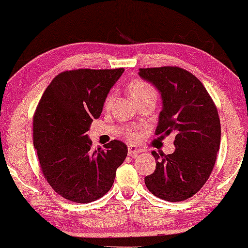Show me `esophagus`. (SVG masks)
<instances>
[{"label": "esophagus", "mask_w": 248, "mask_h": 248, "mask_svg": "<svg viewBox=\"0 0 248 248\" xmlns=\"http://www.w3.org/2000/svg\"><path fill=\"white\" fill-rule=\"evenodd\" d=\"M141 152H142V149L134 147V145H128V155H130L131 157H134V155H137L138 154H141Z\"/></svg>", "instance_id": "1"}]
</instances>
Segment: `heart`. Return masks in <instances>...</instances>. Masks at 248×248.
<instances>
[{
  "label": "heart",
  "mask_w": 248,
  "mask_h": 248,
  "mask_svg": "<svg viewBox=\"0 0 248 248\" xmlns=\"http://www.w3.org/2000/svg\"><path fill=\"white\" fill-rule=\"evenodd\" d=\"M127 91L128 93H130V96L133 98L134 101L143 99V98L149 96H155V90L154 89V87H152L150 83H148L147 81L141 79L131 80L127 84ZM113 99V93H109L106 97L104 103V107L106 108V109H108V108L111 106ZM126 135L131 141H137L139 137H140V133H139L138 131H128Z\"/></svg>",
  "instance_id": "heart-1"
}]
</instances>
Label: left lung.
<instances>
[{
  "instance_id": "8db88e82",
  "label": "left lung",
  "mask_w": 248,
  "mask_h": 248,
  "mask_svg": "<svg viewBox=\"0 0 248 248\" xmlns=\"http://www.w3.org/2000/svg\"><path fill=\"white\" fill-rule=\"evenodd\" d=\"M139 76L161 94L162 110L155 134H176L172 154L152 151L155 170L144 183L158 198L184 201L202 188L215 167L221 138L218 110L201 81L184 69L148 67L139 70Z\"/></svg>"
}]
</instances>
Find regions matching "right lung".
I'll return each mask as SVG.
<instances>
[{"instance_id": "1", "label": "right lung", "mask_w": 248, "mask_h": 248, "mask_svg": "<svg viewBox=\"0 0 248 248\" xmlns=\"http://www.w3.org/2000/svg\"><path fill=\"white\" fill-rule=\"evenodd\" d=\"M124 69L64 71L44 91L33 115V145L46 181L62 198L96 201L114 184L127 147L114 140L93 150L88 134Z\"/></svg>"}]
</instances>
